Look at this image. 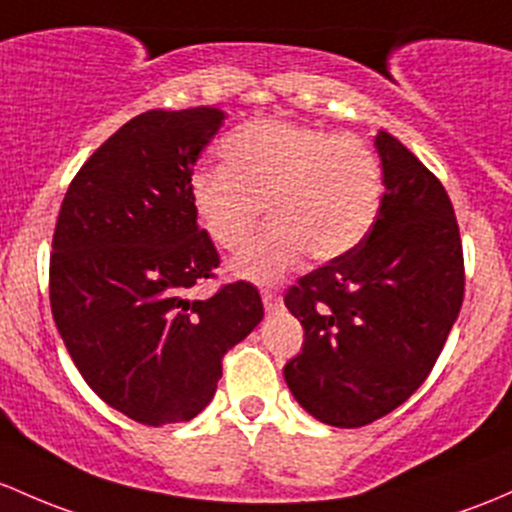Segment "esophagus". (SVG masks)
I'll list each match as a JSON object with an SVG mask.
<instances>
[{
	"label": "esophagus",
	"instance_id": "1",
	"mask_svg": "<svg viewBox=\"0 0 512 512\" xmlns=\"http://www.w3.org/2000/svg\"><path fill=\"white\" fill-rule=\"evenodd\" d=\"M262 304H265L267 311L279 309V294L272 292V289H262Z\"/></svg>",
	"mask_w": 512,
	"mask_h": 512
}]
</instances>
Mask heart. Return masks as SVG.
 Masks as SVG:
<instances>
[{
    "label": "heart",
    "instance_id": "obj_1",
    "mask_svg": "<svg viewBox=\"0 0 512 512\" xmlns=\"http://www.w3.org/2000/svg\"><path fill=\"white\" fill-rule=\"evenodd\" d=\"M223 169L193 174L191 206L215 245L240 252L265 206L272 220L233 272L272 282L309 252L331 262L360 245L383 206V169L353 134L282 117L247 122L220 144Z\"/></svg>",
    "mask_w": 512,
    "mask_h": 512
}]
</instances>
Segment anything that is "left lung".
<instances>
[{
  "label": "left lung",
  "mask_w": 512,
  "mask_h": 512,
  "mask_svg": "<svg viewBox=\"0 0 512 512\" xmlns=\"http://www.w3.org/2000/svg\"><path fill=\"white\" fill-rule=\"evenodd\" d=\"M383 206L368 238L289 287L304 346L284 365L294 400L331 427H365L432 373L464 301V250L444 186L380 129Z\"/></svg>",
  "instance_id": "1"
}]
</instances>
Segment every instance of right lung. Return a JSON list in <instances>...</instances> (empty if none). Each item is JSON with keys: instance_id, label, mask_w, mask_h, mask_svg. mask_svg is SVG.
I'll use <instances>...</instances> for the list:
<instances>
[{"instance_id": "right-lung-1", "label": "right lung", "mask_w": 512, "mask_h": 512, "mask_svg": "<svg viewBox=\"0 0 512 512\" xmlns=\"http://www.w3.org/2000/svg\"><path fill=\"white\" fill-rule=\"evenodd\" d=\"M223 120L215 107L129 120L80 166L53 230L58 333L95 395L147 427L196 417L223 355L265 316L250 282L188 297L220 265L188 186Z\"/></svg>"}]
</instances>
